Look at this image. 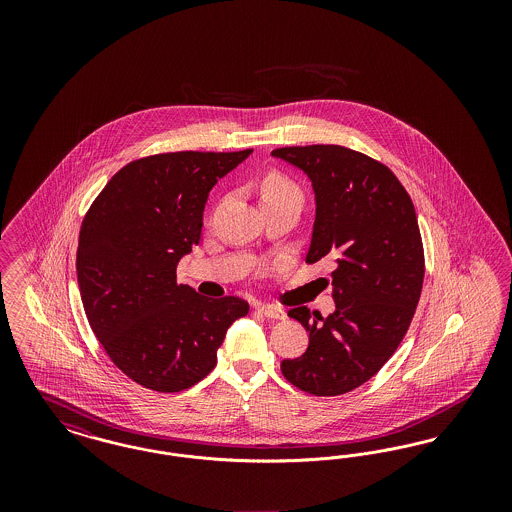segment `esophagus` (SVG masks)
I'll use <instances>...</instances> for the list:
<instances>
[{
    "label": "esophagus",
    "instance_id": "1",
    "mask_svg": "<svg viewBox=\"0 0 512 512\" xmlns=\"http://www.w3.org/2000/svg\"><path fill=\"white\" fill-rule=\"evenodd\" d=\"M257 311L263 317L272 318V320H284L286 318V311L280 305H272V303H263L257 307Z\"/></svg>",
    "mask_w": 512,
    "mask_h": 512
}]
</instances>
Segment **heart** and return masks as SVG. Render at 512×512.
<instances>
[{
  "label": "heart",
  "mask_w": 512,
  "mask_h": 512,
  "mask_svg": "<svg viewBox=\"0 0 512 512\" xmlns=\"http://www.w3.org/2000/svg\"><path fill=\"white\" fill-rule=\"evenodd\" d=\"M259 194H261V203L278 201V199H297L303 203L301 188L284 172H267L259 184Z\"/></svg>",
  "instance_id": "b5f03b06"
}]
</instances>
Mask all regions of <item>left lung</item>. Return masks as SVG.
<instances>
[{
	"instance_id": "8db88e82",
	"label": "left lung",
	"mask_w": 512,
	"mask_h": 512,
	"mask_svg": "<svg viewBox=\"0 0 512 512\" xmlns=\"http://www.w3.org/2000/svg\"><path fill=\"white\" fill-rule=\"evenodd\" d=\"M272 155L313 180L317 219L307 263L336 265L328 280L336 313L290 309L288 317L309 332V347L280 368L295 388L336 397L386 365L413 322L424 282L413 199L390 167L349 147H278Z\"/></svg>"
}]
</instances>
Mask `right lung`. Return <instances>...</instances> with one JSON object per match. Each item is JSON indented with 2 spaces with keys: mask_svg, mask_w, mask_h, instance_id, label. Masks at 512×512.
I'll return each instance as SVG.
<instances>
[{
  "mask_svg": "<svg viewBox=\"0 0 512 512\" xmlns=\"http://www.w3.org/2000/svg\"><path fill=\"white\" fill-rule=\"evenodd\" d=\"M251 151L136 159L82 220L76 274L86 317L109 359L147 390L176 393L203 380L228 326L249 313L242 297L178 284L176 267L199 244L211 188Z\"/></svg>",
  "mask_w": 512,
  "mask_h": 512,
  "instance_id": "obj_1",
  "label": "right lung"
}]
</instances>
